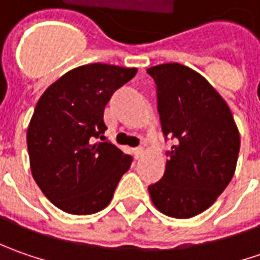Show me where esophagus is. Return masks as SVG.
<instances>
[{
    "instance_id": "34e87169",
    "label": "esophagus",
    "mask_w": 260,
    "mask_h": 260,
    "mask_svg": "<svg viewBox=\"0 0 260 260\" xmlns=\"http://www.w3.org/2000/svg\"><path fill=\"white\" fill-rule=\"evenodd\" d=\"M143 152H145V149H143L142 146H139V147H135V149H133V153H135L136 159H139L140 156L143 155Z\"/></svg>"
}]
</instances>
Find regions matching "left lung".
I'll use <instances>...</instances> for the list:
<instances>
[{
  "label": "left lung",
  "instance_id": "left-lung-1",
  "mask_svg": "<svg viewBox=\"0 0 260 260\" xmlns=\"http://www.w3.org/2000/svg\"><path fill=\"white\" fill-rule=\"evenodd\" d=\"M147 74L156 84L162 132L176 140L149 194L160 213L191 218L214 204L232 181L240 135L223 96L194 69L164 63Z\"/></svg>",
  "mask_w": 260,
  "mask_h": 260
}]
</instances>
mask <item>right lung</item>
Masks as SVG:
<instances>
[{"label": "right lung", "instance_id": "add662e5", "mask_svg": "<svg viewBox=\"0 0 260 260\" xmlns=\"http://www.w3.org/2000/svg\"><path fill=\"white\" fill-rule=\"evenodd\" d=\"M136 68L91 63L46 89L27 128L30 169L46 198L62 211L94 214L113 200L132 156L105 140L104 108Z\"/></svg>", "mask_w": 260, "mask_h": 260}]
</instances>
